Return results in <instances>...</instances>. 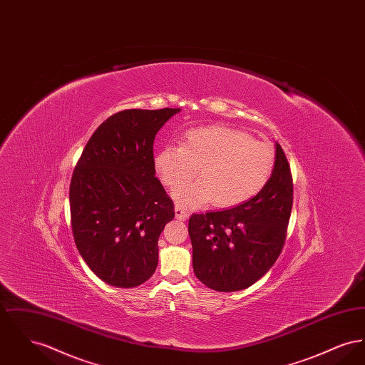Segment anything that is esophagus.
Returning a JSON list of instances; mask_svg holds the SVG:
<instances>
[{
    "label": "esophagus",
    "mask_w": 365,
    "mask_h": 365,
    "mask_svg": "<svg viewBox=\"0 0 365 365\" xmlns=\"http://www.w3.org/2000/svg\"><path fill=\"white\" fill-rule=\"evenodd\" d=\"M175 216H176V219H179V220H186V219L189 217V212H187L186 209L182 208L180 205H176V207H175Z\"/></svg>",
    "instance_id": "obj_1"
}]
</instances>
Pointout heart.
I'll list each match as a JSON object with an SVG mask.
<instances>
[{
    "instance_id": "1",
    "label": "heart",
    "mask_w": 365,
    "mask_h": 365,
    "mask_svg": "<svg viewBox=\"0 0 365 365\" xmlns=\"http://www.w3.org/2000/svg\"><path fill=\"white\" fill-rule=\"evenodd\" d=\"M274 165L271 145L226 125L191 128L182 135L180 146L170 145L155 155L157 175L171 190L199 170L201 181L175 191V200L185 207L210 200L219 208L240 205L262 190Z\"/></svg>"
}]
</instances>
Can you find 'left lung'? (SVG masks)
<instances>
[{
    "label": "left lung",
    "mask_w": 365,
    "mask_h": 365,
    "mask_svg": "<svg viewBox=\"0 0 365 365\" xmlns=\"http://www.w3.org/2000/svg\"><path fill=\"white\" fill-rule=\"evenodd\" d=\"M293 208V178L277 143L274 171L262 190L235 208L189 219L195 277L216 292L252 286L278 260Z\"/></svg>",
    "instance_id": "1"
}]
</instances>
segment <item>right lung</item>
<instances>
[{
	"label": "right lung",
	"instance_id": "1",
	"mask_svg": "<svg viewBox=\"0 0 365 365\" xmlns=\"http://www.w3.org/2000/svg\"><path fill=\"white\" fill-rule=\"evenodd\" d=\"M180 108L125 109L88 139L71 178V227L88 268L105 283L137 287L158 262L174 202L155 174L153 142Z\"/></svg>",
	"mask_w": 365,
	"mask_h": 365
}]
</instances>
